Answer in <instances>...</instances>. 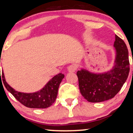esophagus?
<instances>
[{
    "label": "esophagus",
    "instance_id": "1",
    "mask_svg": "<svg viewBox=\"0 0 133 133\" xmlns=\"http://www.w3.org/2000/svg\"><path fill=\"white\" fill-rule=\"evenodd\" d=\"M76 69H77V67H76V65L74 64H71L69 65L68 68V71L70 72H75L76 71Z\"/></svg>",
    "mask_w": 133,
    "mask_h": 133
}]
</instances>
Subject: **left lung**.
I'll list each match as a JSON object with an SVG mask.
<instances>
[{
  "label": "left lung",
  "instance_id": "obj_1",
  "mask_svg": "<svg viewBox=\"0 0 133 133\" xmlns=\"http://www.w3.org/2000/svg\"><path fill=\"white\" fill-rule=\"evenodd\" d=\"M116 64L108 72L93 74L86 70L77 72L82 96L91 103H100L113 98L120 91L129 72L128 50L125 42L116 35Z\"/></svg>",
  "mask_w": 133,
  "mask_h": 133
}]
</instances>
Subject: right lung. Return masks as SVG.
I'll return each instance as SVG.
<instances>
[{
  "label": "right lung",
  "mask_w": 133,
  "mask_h": 133,
  "mask_svg": "<svg viewBox=\"0 0 133 133\" xmlns=\"http://www.w3.org/2000/svg\"><path fill=\"white\" fill-rule=\"evenodd\" d=\"M1 62V59H0ZM2 81L5 88L14 96L18 101L24 106L30 108H44L51 106L56 101L57 97L58 89L64 75L62 73L54 76L41 91L34 93H23L15 91L7 83L4 78L3 71L2 72ZM2 81V80H1Z\"/></svg>",
  "instance_id": "obj_1"
}]
</instances>
